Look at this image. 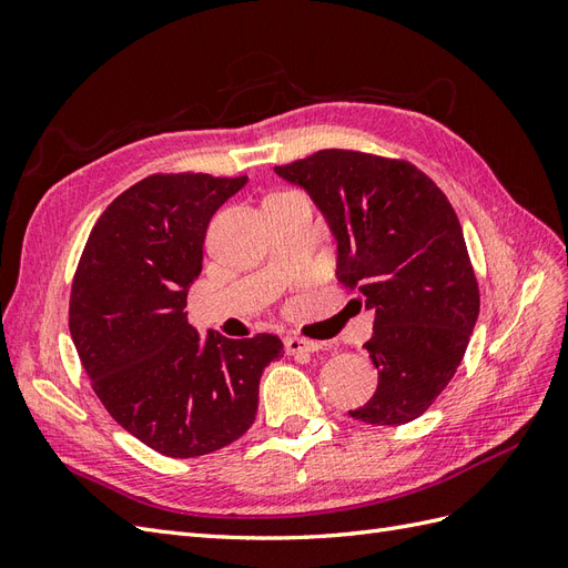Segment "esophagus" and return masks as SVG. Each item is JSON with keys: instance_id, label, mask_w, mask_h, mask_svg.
Wrapping results in <instances>:
<instances>
[{"instance_id": "obj_1", "label": "esophagus", "mask_w": 568, "mask_h": 568, "mask_svg": "<svg viewBox=\"0 0 568 568\" xmlns=\"http://www.w3.org/2000/svg\"><path fill=\"white\" fill-rule=\"evenodd\" d=\"M284 348H286L288 355H311V353L320 351V343L301 338V336H286Z\"/></svg>"}]
</instances>
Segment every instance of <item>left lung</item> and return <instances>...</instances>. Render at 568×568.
Wrapping results in <instances>:
<instances>
[{"label":"left lung","mask_w":568,"mask_h":568,"mask_svg":"<svg viewBox=\"0 0 568 568\" xmlns=\"http://www.w3.org/2000/svg\"><path fill=\"white\" fill-rule=\"evenodd\" d=\"M336 236V277L374 313L365 343L379 384L351 417L417 419L450 384L478 317V284L450 201L422 170L324 149L274 168Z\"/></svg>","instance_id":"8db88e82"}]
</instances>
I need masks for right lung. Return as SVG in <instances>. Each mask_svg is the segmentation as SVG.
Masks as SVG:
<instances>
[{
	"instance_id": "obj_1",
	"label": "right lung",
	"mask_w": 568,
	"mask_h": 568,
	"mask_svg": "<svg viewBox=\"0 0 568 568\" xmlns=\"http://www.w3.org/2000/svg\"><path fill=\"white\" fill-rule=\"evenodd\" d=\"M248 178L151 175L101 213L73 280L68 326L109 415L168 457H201L242 438L257 412L277 336L203 338L184 305L222 203Z\"/></svg>"
}]
</instances>
